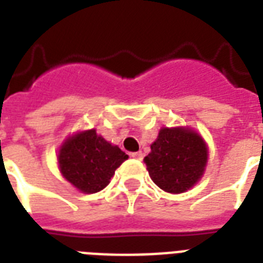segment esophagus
I'll return each instance as SVG.
<instances>
[{
	"instance_id": "34e87169",
	"label": "esophagus",
	"mask_w": 263,
	"mask_h": 263,
	"mask_svg": "<svg viewBox=\"0 0 263 263\" xmlns=\"http://www.w3.org/2000/svg\"><path fill=\"white\" fill-rule=\"evenodd\" d=\"M131 157H132V158H135V160H142V158H143V153H142V152L132 153Z\"/></svg>"
}]
</instances>
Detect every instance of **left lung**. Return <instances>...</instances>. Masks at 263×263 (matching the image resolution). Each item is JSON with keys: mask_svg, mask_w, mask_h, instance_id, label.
<instances>
[{"mask_svg": "<svg viewBox=\"0 0 263 263\" xmlns=\"http://www.w3.org/2000/svg\"><path fill=\"white\" fill-rule=\"evenodd\" d=\"M208 156V146L195 131L184 127L162 128L143 161L161 190L180 194L199 181Z\"/></svg>", "mask_w": 263, "mask_h": 263, "instance_id": "left-lung-1", "label": "left lung"}]
</instances>
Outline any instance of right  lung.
Masks as SVG:
<instances>
[{
  "instance_id": "1",
  "label": "right lung",
  "mask_w": 263,
  "mask_h": 263,
  "mask_svg": "<svg viewBox=\"0 0 263 263\" xmlns=\"http://www.w3.org/2000/svg\"><path fill=\"white\" fill-rule=\"evenodd\" d=\"M128 156L88 129L69 136L59 153V168L65 179L84 194H94L106 187L115 171Z\"/></svg>"
}]
</instances>
